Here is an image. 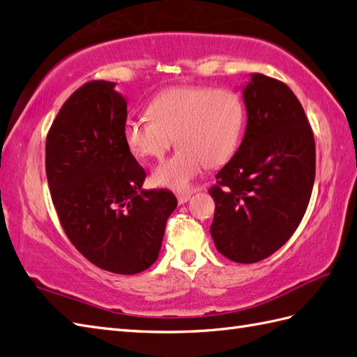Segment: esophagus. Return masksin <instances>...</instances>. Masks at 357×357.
<instances>
[{
    "mask_svg": "<svg viewBox=\"0 0 357 357\" xmlns=\"http://www.w3.org/2000/svg\"><path fill=\"white\" fill-rule=\"evenodd\" d=\"M176 197H178L179 205H182V204H185V202L190 201V197H192V193H182V195H178Z\"/></svg>",
    "mask_w": 357,
    "mask_h": 357,
    "instance_id": "esophagus-1",
    "label": "esophagus"
}]
</instances>
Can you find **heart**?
Instances as JSON below:
<instances>
[{
	"label": "heart",
	"mask_w": 357,
	"mask_h": 357,
	"mask_svg": "<svg viewBox=\"0 0 357 357\" xmlns=\"http://www.w3.org/2000/svg\"><path fill=\"white\" fill-rule=\"evenodd\" d=\"M147 114L124 121V143L139 158L160 160L175 138L176 153L152 173L155 185L175 192H187L208 165L219 167L236 153L246 119L236 91L202 85L162 91Z\"/></svg>",
	"instance_id": "heart-1"
}]
</instances>
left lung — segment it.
<instances>
[{
    "instance_id": "left-lung-1",
    "label": "left lung",
    "mask_w": 357,
    "mask_h": 357,
    "mask_svg": "<svg viewBox=\"0 0 357 357\" xmlns=\"http://www.w3.org/2000/svg\"><path fill=\"white\" fill-rule=\"evenodd\" d=\"M242 93L245 135L210 190V233L220 254L248 264L280 250L300 225L314 182V139L283 82L252 73Z\"/></svg>"
}]
</instances>
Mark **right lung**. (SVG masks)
I'll return each instance as SVG.
<instances>
[{
  "instance_id": "add662e5",
  "label": "right lung",
  "mask_w": 357,
  "mask_h": 357,
  "mask_svg": "<svg viewBox=\"0 0 357 357\" xmlns=\"http://www.w3.org/2000/svg\"><path fill=\"white\" fill-rule=\"evenodd\" d=\"M128 100L94 80L61 107L47 135L45 170L57 216L77 251L100 269L143 272L158 259L178 201L144 190L146 172L123 138Z\"/></svg>"
}]
</instances>
